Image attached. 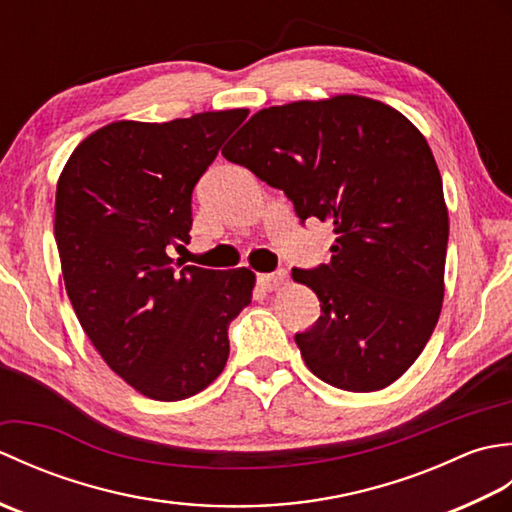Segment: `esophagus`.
Segmentation results:
<instances>
[{
  "label": "esophagus",
  "instance_id": "34e87169",
  "mask_svg": "<svg viewBox=\"0 0 512 512\" xmlns=\"http://www.w3.org/2000/svg\"><path fill=\"white\" fill-rule=\"evenodd\" d=\"M286 273L284 270H279V273H268V275H257V284L262 290H277L281 284H284Z\"/></svg>",
  "mask_w": 512,
  "mask_h": 512
}]
</instances>
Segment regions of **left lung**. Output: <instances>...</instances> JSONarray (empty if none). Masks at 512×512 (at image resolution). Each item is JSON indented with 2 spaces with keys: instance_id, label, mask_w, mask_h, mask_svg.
<instances>
[{
  "instance_id": "8db88e82",
  "label": "left lung",
  "mask_w": 512,
  "mask_h": 512,
  "mask_svg": "<svg viewBox=\"0 0 512 512\" xmlns=\"http://www.w3.org/2000/svg\"><path fill=\"white\" fill-rule=\"evenodd\" d=\"M222 154L284 191L301 222L334 228L328 264L292 268L321 301L295 334L310 372L345 391L394 383L444 299L449 213L424 136L394 107L339 94L259 110Z\"/></svg>"
}]
</instances>
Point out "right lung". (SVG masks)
Wrapping results in <instances>:
<instances>
[{
  "label": "right lung",
  "mask_w": 512,
  "mask_h": 512,
  "mask_svg": "<svg viewBox=\"0 0 512 512\" xmlns=\"http://www.w3.org/2000/svg\"><path fill=\"white\" fill-rule=\"evenodd\" d=\"M246 116L110 123L72 151L57 182L54 239L76 319L147 398L209 387L226 365L228 323L253 297L248 268H180L167 255L189 244L193 187Z\"/></svg>",
  "instance_id": "obj_1"
}]
</instances>
